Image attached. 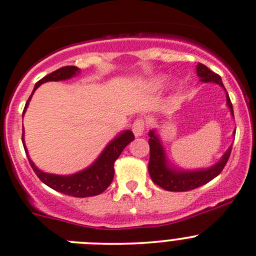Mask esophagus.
<instances>
[{"instance_id": "34e87169", "label": "esophagus", "mask_w": 256, "mask_h": 256, "mask_svg": "<svg viewBox=\"0 0 256 256\" xmlns=\"http://www.w3.org/2000/svg\"><path fill=\"white\" fill-rule=\"evenodd\" d=\"M132 132L136 137H140L144 135V120H136L132 124Z\"/></svg>"}]
</instances>
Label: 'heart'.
<instances>
[{"label": "heart", "mask_w": 256, "mask_h": 256, "mask_svg": "<svg viewBox=\"0 0 256 256\" xmlns=\"http://www.w3.org/2000/svg\"><path fill=\"white\" fill-rule=\"evenodd\" d=\"M166 82V77L157 76V77H154V78L150 80L148 84H147V86H148L150 90H162V88L164 87Z\"/></svg>", "instance_id": "obj_1"}]
</instances>
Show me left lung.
<instances>
[{"label": "left lung", "instance_id": "obj_1", "mask_svg": "<svg viewBox=\"0 0 256 256\" xmlns=\"http://www.w3.org/2000/svg\"><path fill=\"white\" fill-rule=\"evenodd\" d=\"M196 74L204 83H216L220 86L226 92V100H227V106L230 108V112L232 118H234L233 114V106L230 103V96L223 86L222 80L218 74L212 72L208 67L202 64H196ZM236 135V130L233 132V136ZM150 140V163H148V172L152 178L153 182L160 185L166 192H188V190L196 189L198 186L207 184L214 179L224 168L228 158L230 156L232 150V144L228 147V150L223 153L220 160L217 163L212 164L211 166L200 169H182L173 166L170 160H168V156L166 153V148L163 146V142L158 135L157 130L153 128L148 132Z\"/></svg>", "mask_w": 256, "mask_h": 256}]
</instances>
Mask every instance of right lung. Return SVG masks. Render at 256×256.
<instances>
[{"label":"right lung","mask_w":256,"mask_h":256,"mask_svg":"<svg viewBox=\"0 0 256 256\" xmlns=\"http://www.w3.org/2000/svg\"><path fill=\"white\" fill-rule=\"evenodd\" d=\"M80 72V70L76 66H64L56 71L51 72L50 74L45 76L39 82L36 83L34 90L29 96L28 102L24 106V112L29 106L32 96L38 88L46 82H58V80H66L76 77ZM135 136L130 130L121 131L118 134L109 144H106V148L102 150L100 154L98 156L94 162L88 166L87 168L77 172V173L68 174V176H58V174H50L40 170L34 164L33 160L29 157L28 150H26V142H24V130L22 135V141H23L24 150H26V157H28L29 163L32 168L36 172V174L44 182L45 185L56 190L58 192H62L64 195L74 196V198H90V196L99 195L112 184V178H114V163L119 158L122 150L128 146L130 142L134 141Z\"/></svg>","instance_id":"add662e5"}]
</instances>
